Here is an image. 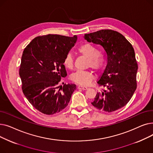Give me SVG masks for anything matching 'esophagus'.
<instances>
[{"label": "esophagus", "mask_w": 153, "mask_h": 153, "mask_svg": "<svg viewBox=\"0 0 153 153\" xmlns=\"http://www.w3.org/2000/svg\"><path fill=\"white\" fill-rule=\"evenodd\" d=\"M78 89H82V90H86V89H87V87L86 86H84V85H78Z\"/></svg>", "instance_id": "esophagus-1"}]
</instances>
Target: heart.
I'll use <instances>...</instances> for the list:
<instances>
[{"label":"heart","instance_id":"obj_1","mask_svg":"<svg viewBox=\"0 0 153 153\" xmlns=\"http://www.w3.org/2000/svg\"><path fill=\"white\" fill-rule=\"evenodd\" d=\"M78 53L87 59V67L91 68L96 71H100L105 65V54L99 51L97 48L91 43H84L77 49ZM63 64L68 69H72L74 66V58L72 54L68 53L63 60ZM71 79L79 84L85 85L89 84L94 79L92 72L91 71H77L72 74Z\"/></svg>","mask_w":153,"mask_h":153}]
</instances>
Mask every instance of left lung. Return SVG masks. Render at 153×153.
Returning <instances> with one entry per match:
<instances>
[{
    "mask_svg": "<svg viewBox=\"0 0 153 153\" xmlns=\"http://www.w3.org/2000/svg\"><path fill=\"white\" fill-rule=\"evenodd\" d=\"M88 42L103 47L107 64L98 84L105 87L97 92L92 105L100 110L112 112L125 106L136 89L138 64L131 44L118 32L101 30L85 34Z\"/></svg>",
    "mask_w": 153,
    "mask_h": 153,
    "instance_id": "obj_1",
    "label": "left lung"
}]
</instances>
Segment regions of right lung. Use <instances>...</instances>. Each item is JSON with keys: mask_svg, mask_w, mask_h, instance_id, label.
<instances>
[{"mask_svg": "<svg viewBox=\"0 0 153 153\" xmlns=\"http://www.w3.org/2000/svg\"><path fill=\"white\" fill-rule=\"evenodd\" d=\"M77 39L76 35L39 36L23 52L19 69L23 93L44 114L53 115L65 108L76 89L75 84H58L61 77L67 76L64 58Z\"/></svg>", "mask_w": 153, "mask_h": 153, "instance_id": "obj_1", "label": "right lung"}]
</instances>
